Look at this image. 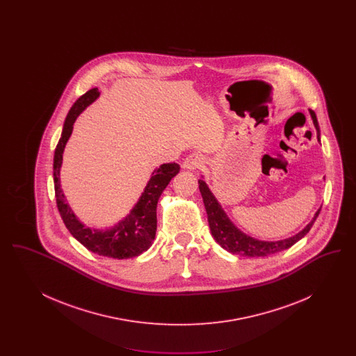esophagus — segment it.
<instances>
[{
	"mask_svg": "<svg viewBox=\"0 0 356 356\" xmlns=\"http://www.w3.org/2000/svg\"><path fill=\"white\" fill-rule=\"evenodd\" d=\"M204 164V157L200 153H191L184 163H183V168L189 170H199Z\"/></svg>",
	"mask_w": 356,
	"mask_h": 356,
	"instance_id": "esophagus-1",
	"label": "esophagus"
}]
</instances>
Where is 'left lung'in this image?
I'll return each instance as SVG.
<instances>
[{"label":"left lung","mask_w":356,"mask_h":356,"mask_svg":"<svg viewBox=\"0 0 356 356\" xmlns=\"http://www.w3.org/2000/svg\"><path fill=\"white\" fill-rule=\"evenodd\" d=\"M309 115H311L314 125L316 128L318 140L321 141V129H319L316 115L311 109H309ZM199 188H200V192L203 196L204 207H205V211L208 215V222H209V229H211L212 236L224 250H227L231 254H240V256L263 257V256H268V254L288 250L289 247H292L295 243H298L302 237H305L308 234V231L311 229L312 224L315 222L319 212H321V208H319L316 211L315 216L312 218V220L309 221L299 234L288 237V238L277 240V241H266V240L254 238V237L244 234L243 231H240L236 225L229 220V218L224 212L220 203L218 202V199L213 196L212 191L208 188L207 183L202 179L199 180Z\"/></svg>","instance_id":"1"}]
</instances>
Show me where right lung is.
<instances>
[{
    "label": "right lung",
    "mask_w": 356,
    "mask_h": 356,
    "mask_svg": "<svg viewBox=\"0 0 356 356\" xmlns=\"http://www.w3.org/2000/svg\"><path fill=\"white\" fill-rule=\"evenodd\" d=\"M100 96L97 88H93L74 102L64 122L61 137L54 151L53 159V181L58 212L67 225L72 236L77 238L85 248L95 254L113 259H129L145 252L156 236L157 218L156 208L159 197L170 184V180L179 173L180 167L176 163L163 164L153 170L148 184L138 197L131 212L118 224L106 229L86 227L77 219L65 200V195L60 184V170L63 165V154L69 137L73 131V124L80 113Z\"/></svg>",
    "instance_id": "obj_1"
}]
</instances>
